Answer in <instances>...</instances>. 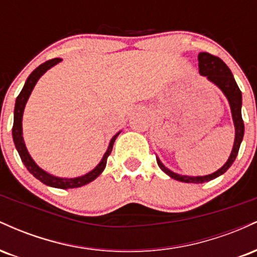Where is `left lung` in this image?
<instances>
[{"label": "left lung", "mask_w": 257, "mask_h": 257, "mask_svg": "<svg viewBox=\"0 0 257 257\" xmlns=\"http://www.w3.org/2000/svg\"><path fill=\"white\" fill-rule=\"evenodd\" d=\"M198 61H199V72L200 75L206 76L211 82H214L221 90L223 91V94L228 99L229 105H231V111H232V117L233 122H234L235 126V139H234V145H233V150L231 156H229L228 161L226 162V164L222 168H220L217 172L210 175L206 176H185V175H178V174L170 172L168 168H166L163 164L161 163V161L157 159L158 167L163 170L164 173L168 174L170 178L178 180L181 182H188V184H203V182L210 181L217 176L222 175L223 173L227 172L229 167L232 166L233 162L235 161L238 151H239L240 143L243 140L244 137V123L243 118H241V91L238 88L237 83H235L234 77H233L231 70L228 69V66L223 63L219 57H215L213 54H209L206 52H202L198 54Z\"/></svg>", "instance_id": "8db88e82"}]
</instances>
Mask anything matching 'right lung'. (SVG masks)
<instances>
[{
	"mask_svg": "<svg viewBox=\"0 0 257 257\" xmlns=\"http://www.w3.org/2000/svg\"><path fill=\"white\" fill-rule=\"evenodd\" d=\"M60 61H61V59L54 58V59H52V60H48V61H46V63L41 64L40 66L36 67V69L31 72V75L29 76L28 79H26L25 85L23 87L22 91H20V94L18 95V98L16 100V107H14V123H13V129H12V134H13V140H14V144H16L18 153H19L20 158H22V162L24 163L26 169H28L29 172H30L37 180H40L41 182H43L44 185H48V186H52V187H57V188H64V190H66V188L81 187V186L89 184V182L93 181L94 179L98 178L100 174L102 173V170L105 169L106 162H107V157L110 156V153L112 151V147H113L114 140H116V138L118 137L119 133H117V134L111 139L107 151H106L105 156L102 157L101 162L98 164V167H96L95 169L91 170L90 173L81 176V178H75V179L57 178V176H53V175H51V174L44 172V170L41 169V168L38 167L34 161H32V158L30 157V155H29L28 150H26V147H25L24 139H23V129H22L23 112H24L26 101H28L29 96H30L31 91H32V89H34L35 84H36L38 78H40L41 76H42L43 73L47 71V70L51 69L52 66H54V65L60 63Z\"/></svg>",
	"mask_w": 257,
	"mask_h": 257,
	"instance_id": "obj_1",
	"label": "right lung"
}]
</instances>
